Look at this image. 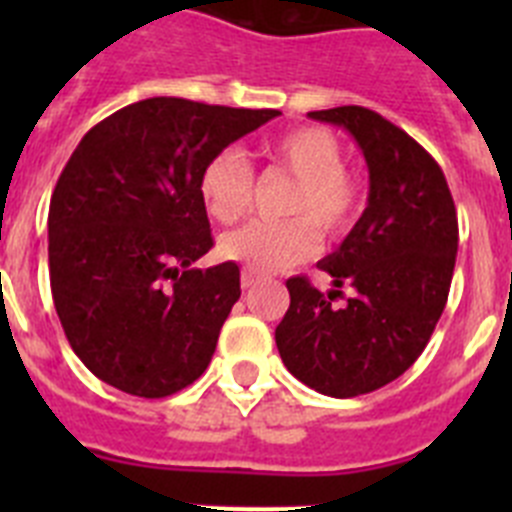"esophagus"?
<instances>
[{"label": "esophagus", "mask_w": 512, "mask_h": 512, "mask_svg": "<svg viewBox=\"0 0 512 512\" xmlns=\"http://www.w3.org/2000/svg\"><path fill=\"white\" fill-rule=\"evenodd\" d=\"M256 282H259V274H256V271L243 269V274H241V284H243V289L253 287V284H256Z\"/></svg>", "instance_id": "1"}]
</instances>
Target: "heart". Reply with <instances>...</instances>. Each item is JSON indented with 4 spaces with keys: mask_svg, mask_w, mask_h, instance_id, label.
<instances>
[{
    "mask_svg": "<svg viewBox=\"0 0 512 512\" xmlns=\"http://www.w3.org/2000/svg\"><path fill=\"white\" fill-rule=\"evenodd\" d=\"M271 161L297 176L287 197V220H251L220 238V256L248 271H279L310 259L320 234L338 238L356 220L361 187L343 169V146L325 128H295L271 140ZM253 171L238 151H220L202 166L200 197L217 223H235L251 207ZM318 224L317 229L314 225Z\"/></svg>",
    "mask_w": 512,
    "mask_h": 512,
    "instance_id": "1",
    "label": "heart"
}]
</instances>
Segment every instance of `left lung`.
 I'll use <instances>...</instances> for the list:
<instances>
[{"instance_id": "8db88e82", "label": "left lung", "mask_w": 512, "mask_h": 512, "mask_svg": "<svg viewBox=\"0 0 512 512\" xmlns=\"http://www.w3.org/2000/svg\"><path fill=\"white\" fill-rule=\"evenodd\" d=\"M307 117L348 130L369 166V202L336 251L318 261L328 295L287 279L289 310L277 325L284 366L320 395L356 397L395 382L415 364L449 300L459 223L441 166L405 130L346 104ZM346 306H333L340 287Z\"/></svg>"}]
</instances>
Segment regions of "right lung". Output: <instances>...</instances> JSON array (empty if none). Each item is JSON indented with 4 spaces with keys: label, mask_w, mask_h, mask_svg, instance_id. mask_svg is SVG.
<instances>
[{
    "label": "right lung",
    "mask_w": 512,
    "mask_h": 512,
    "mask_svg": "<svg viewBox=\"0 0 512 512\" xmlns=\"http://www.w3.org/2000/svg\"><path fill=\"white\" fill-rule=\"evenodd\" d=\"M277 115L153 97L81 138L53 189L48 266L63 333L94 377L151 400L202 377L241 271L192 269L212 248L200 171Z\"/></svg>",
    "instance_id": "right-lung-1"
}]
</instances>
